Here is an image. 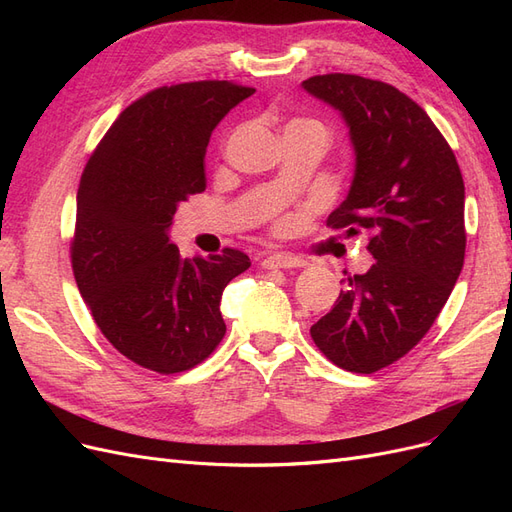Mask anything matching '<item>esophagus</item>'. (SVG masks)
<instances>
[{"mask_svg": "<svg viewBox=\"0 0 512 512\" xmlns=\"http://www.w3.org/2000/svg\"><path fill=\"white\" fill-rule=\"evenodd\" d=\"M262 269H292V267H305V260L292 254H271L262 258Z\"/></svg>", "mask_w": 512, "mask_h": 512, "instance_id": "obj_1", "label": "esophagus"}]
</instances>
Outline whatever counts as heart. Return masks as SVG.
Wrapping results in <instances>:
<instances>
[{"mask_svg":"<svg viewBox=\"0 0 512 512\" xmlns=\"http://www.w3.org/2000/svg\"><path fill=\"white\" fill-rule=\"evenodd\" d=\"M288 126H309V128H316L318 132H322V134H327L324 132V126L320 121H316V119H294V121H290Z\"/></svg>","mask_w":512,"mask_h":512,"instance_id":"heart-1","label":"heart"}]
</instances>
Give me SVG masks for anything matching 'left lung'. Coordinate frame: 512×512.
<instances>
[{
  "mask_svg": "<svg viewBox=\"0 0 512 512\" xmlns=\"http://www.w3.org/2000/svg\"><path fill=\"white\" fill-rule=\"evenodd\" d=\"M303 87L344 115L356 153L352 188L327 226L365 228L376 258L348 275L309 333L337 367L374 374L421 342L451 297L466 256V188L436 123L397 87L342 72Z\"/></svg>",
  "mask_w": 512,
  "mask_h": 512,
  "instance_id": "obj_1",
  "label": "left lung"
}]
</instances>
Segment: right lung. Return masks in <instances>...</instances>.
Instances as JSON below:
<instances>
[{"mask_svg": "<svg viewBox=\"0 0 512 512\" xmlns=\"http://www.w3.org/2000/svg\"><path fill=\"white\" fill-rule=\"evenodd\" d=\"M254 91L230 81L153 89L121 111L81 175L70 241L76 286L113 348L162 376L220 346L222 292L252 265L235 247L181 258L168 228L181 200L207 188L213 128Z\"/></svg>", "mask_w": 512, "mask_h": 512, "instance_id": "obj_1", "label": "right lung"}]
</instances>
